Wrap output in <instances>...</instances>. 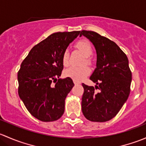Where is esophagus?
I'll return each instance as SVG.
<instances>
[{"label": "esophagus", "mask_w": 146, "mask_h": 146, "mask_svg": "<svg viewBox=\"0 0 146 146\" xmlns=\"http://www.w3.org/2000/svg\"><path fill=\"white\" fill-rule=\"evenodd\" d=\"M73 82H74L75 85H79V84H80V82H78L76 81V80H73Z\"/></svg>", "instance_id": "34e87169"}]
</instances>
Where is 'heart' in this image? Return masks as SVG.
Here are the masks:
<instances>
[{
	"label": "heart",
	"mask_w": 146,
	"mask_h": 146,
	"mask_svg": "<svg viewBox=\"0 0 146 146\" xmlns=\"http://www.w3.org/2000/svg\"><path fill=\"white\" fill-rule=\"evenodd\" d=\"M76 46L86 56V62L90 63V60L88 58L92 54V47L90 42L86 39H82L76 43ZM69 62V51L65 50L62 54V63L65 66H67ZM90 68L87 66H82L80 67L71 66L64 71V75L66 77L70 78L76 81H79L83 79L85 76L90 73Z\"/></svg>",
	"instance_id": "obj_1"
}]
</instances>
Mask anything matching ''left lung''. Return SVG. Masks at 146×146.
<instances>
[{
	"label": "left lung",
	"instance_id": "obj_1",
	"mask_svg": "<svg viewBox=\"0 0 146 146\" xmlns=\"http://www.w3.org/2000/svg\"><path fill=\"white\" fill-rule=\"evenodd\" d=\"M82 35L92 42L97 53L96 68L90 78L96 83L95 88L82 84V114L91 121H107L118 114L129 98L132 80L129 60L108 38L92 31L82 30Z\"/></svg>",
	"mask_w": 146,
	"mask_h": 146
}]
</instances>
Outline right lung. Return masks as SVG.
Listing matches in <instances>:
<instances>
[{"label": "right lung", "instance_id": "1", "mask_svg": "<svg viewBox=\"0 0 146 146\" xmlns=\"http://www.w3.org/2000/svg\"><path fill=\"white\" fill-rule=\"evenodd\" d=\"M80 31L56 32L35 45L17 73L18 94L29 112L42 121L64 114L65 100L74 86L70 78L57 79L64 65L62 54Z\"/></svg>", "mask_w": 146, "mask_h": 146}]
</instances>
